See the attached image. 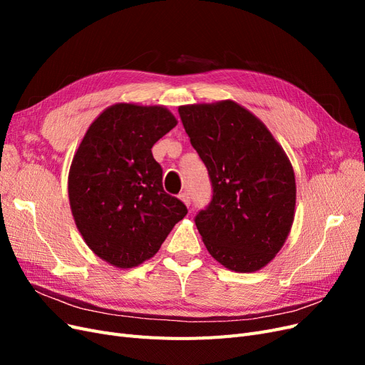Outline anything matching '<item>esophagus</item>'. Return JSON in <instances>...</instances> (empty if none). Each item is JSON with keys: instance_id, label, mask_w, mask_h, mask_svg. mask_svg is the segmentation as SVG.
Here are the masks:
<instances>
[{"instance_id": "1", "label": "esophagus", "mask_w": 365, "mask_h": 365, "mask_svg": "<svg viewBox=\"0 0 365 365\" xmlns=\"http://www.w3.org/2000/svg\"><path fill=\"white\" fill-rule=\"evenodd\" d=\"M180 200L187 205V207H189L190 205V196H189V193H187V192H182V193H180Z\"/></svg>"}]
</instances>
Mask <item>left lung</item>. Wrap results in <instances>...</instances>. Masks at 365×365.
Masks as SVG:
<instances>
[{
    "label": "left lung",
    "mask_w": 365,
    "mask_h": 365,
    "mask_svg": "<svg viewBox=\"0 0 365 365\" xmlns=\"http://www.w3.org/2000/svg\"><path fill=\"white\" fill-rule=\"evenodd\" d=\"M178 113L213 185L212 202L195 217L207 251L231 271L262 269L294 222L288 155L263 121L235 101L184 105Z\"/></svg>",
    "instance_id": "8db88e82"
}]
</instances>
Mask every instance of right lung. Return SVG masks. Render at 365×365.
Listing matches in <instances>:
<instances>
[{"label":"right lung","mask_w":365,"mask_h":365,"mask_svg":"<svg viewBox=\"0 0 365 365\" xmlns=\"http://www.w3.org/2000/svg\"><path fill=\"white\" fill-rule=\"evenodd\" d=\"M178 123L163 105L115 103L97 115L68 173L74 222L97 257L120 269L158 252L185 205L163 189L152 146Z\"/></svg>","instance_id":"obj_1"}]
</instances>
